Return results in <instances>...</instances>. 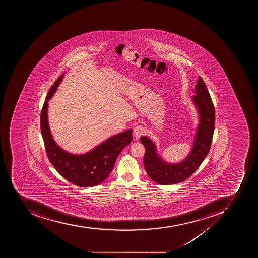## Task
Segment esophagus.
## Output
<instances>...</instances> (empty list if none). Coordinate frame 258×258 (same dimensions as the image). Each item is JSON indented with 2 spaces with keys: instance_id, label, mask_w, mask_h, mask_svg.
Listing matches in <instances>:
<instances>
[{
  "instance_id": "esophagus-1",
  "label": "esophagus",
  "mask_w": 258,
  "mask_h": 258,
  "mask_svg": "<svg viewBox=\"0 0 258 258\" xmlns=\"http://www.w3.org/2000/svg\"><path fill=\"white\" fill-rule=\"evenodd\" d=\"M144 133H145V130L142 126H136L133 130V135L136 139L140 138V136H142Z\"/></svg>"
}]
</instances>
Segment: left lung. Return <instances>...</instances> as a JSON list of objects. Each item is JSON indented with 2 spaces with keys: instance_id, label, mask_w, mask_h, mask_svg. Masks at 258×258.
<instances>
[{
  "instance_id": "left-lung-1",
  "label": "left lung",
  "mask_w": 258,
  "mask_h": 258,
  "mask_svg": "<svg viewBox=\"0 0 258 258\" xmlns=\"http://www.w3.org/2000/svg\"><path fill=\"white\" fill-rule=\"evenodd\" d=\"M195 92L196 95L192 96V100L197 107L199 122L193 147L185 160L175 164L166 162L159 156L152 140L146 136L140 138L145 148L144 165L147 173L149 178L160 185H173L185 181L197 170L209 153L215 129V107L201 77H199Z\"/></svg>"
}]
</instances>
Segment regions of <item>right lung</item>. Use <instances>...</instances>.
Wrapping results in <instances>:
<instances>
[{"instance_id": "add662e5", "label": "right lung", "mask_w": 258, "mask_h": 258, "mask_svg": "<svg viewBox=\"0 0 258 258\" xmlns=\"http://www.w3.org/2000/svg\"><path fill=\"white\" fill-rule=\"evenodd\" d=\"M63 76L64 73L51 86L41 111V132L46 152L57 172L73 185L81 187L95 186L103 182L111 173L120 152L132 142V131L130 129L111 136L85 154H71L62 149L55 143L50 131L47 106L49 100L55 94Z\"/></svg>"}]
</instances>
